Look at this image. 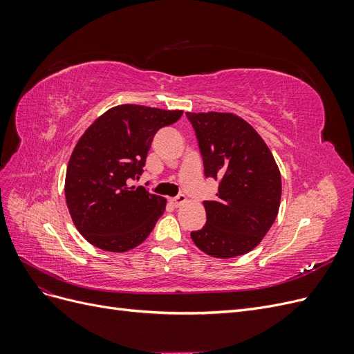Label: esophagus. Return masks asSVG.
<instances>
[{
  "instance_id": "obj_1",
  "label": "esophagus",
  "mask_w": 354,
  "mask_h": 354,
  "mask_svg": "<svg viewBox=\"0 0 354 354\" xmlns=\"http://www.w3.org/2000/svg\"><path fill=\"white\" fill-rule=\"evenodd\" d=\"M171 203H173L176 208H178V207L183 205V203H186V196L185 195H178V196L171 199Z\"/></svg>"
}]
</instances>
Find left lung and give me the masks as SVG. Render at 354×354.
Instances as JSON below:
<instances>
[{"label":"left lung","instance_id":"obj_1","mask_svg":"<svg viewBox=\"0 0 354 354\" xmlns=\"http://www.w3.org/2000/svg\"><path fill=\"white\" fill-rule=\"evenodd\" d=\"M194 127L203 174L218 181L214 201H203L207 223L190 233L201 251L232 259L254 250L279 211V168L260 134L233 113H186Z\"/></svg>","mask_w":354,"mask_h":354}]
</instances>
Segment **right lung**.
Returning <instances> with one entry per match:
<instances>
[{"label":"right lung","instance_id":"1","mask_svg":"<svg viewBox=\"0 0 354 354\" xmlns=\"http://www.w3.org/2000/svg\"><path fill=\"white\" fill-rule=\"evenodd\" d=\"M183 112L121 104L97 118L71 155L65 196L75 226L91 245L125 252L140 245L165 211L167 201L143 186L152 138Z\"/></svg>","mask_w":354,"mask_h":354}]
</instances>
